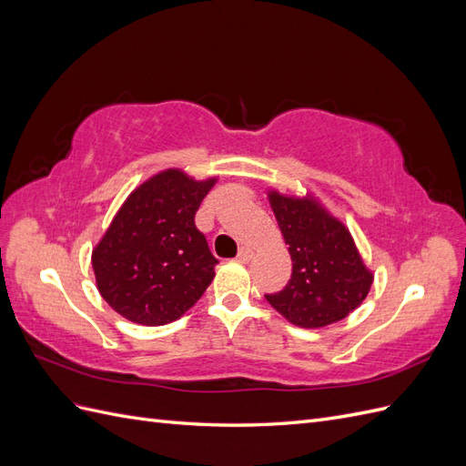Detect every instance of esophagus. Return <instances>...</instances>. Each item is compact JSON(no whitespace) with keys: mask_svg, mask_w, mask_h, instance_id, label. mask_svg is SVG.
Here are the masks:
<instances>
[{"mask_svg":"<svg viewBox=\"0 0 466 466\" xmlns=\"http://www.w3.org/2000/svg\"><path fill=\"white\" fill-rule=\"evenodd\" d=\"M252 255H255V252H252L248 247H241V248H238V255H237V260L238 262H248L250 258H252Z\"/></svg>","mask_w":466,"mask_h":466,"instance_id":"obj_1","label":"esophagus"}]
</instances>
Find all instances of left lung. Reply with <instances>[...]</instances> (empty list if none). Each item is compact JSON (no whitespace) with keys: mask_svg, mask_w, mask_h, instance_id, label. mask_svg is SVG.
<instances>
[{"mask_svg":"<svg viewBox=\"0 0 466 466\" xmlns=\"http://www.w3.org/2000/svg\"><path fill=\"white\" fill-rule=\"evenodd\" d=\"M281 235L289 245L291 279L264 298L301 329L342 320L368 298L373 274L365 268L350 231L315 198L268 194Z\"/></svg>","mask_w":466,"mask_h":466,"instance_id":"obj_1","label":"left lung"}]
</instances>
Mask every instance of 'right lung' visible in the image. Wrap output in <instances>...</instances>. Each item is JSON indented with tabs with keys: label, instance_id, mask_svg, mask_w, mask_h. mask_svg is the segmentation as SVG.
Listing matches in <instances>:
<instances>
[{
	"label": "right lung",
	"instance_id": "obj_1",
	"mask_svg": "<svg viewBox=\"0 0 466 466\" xmlns=\"http://www.w3.org/2000/svg\"><path fill=\"white\" fill-rule=\"evenodd\" d=\"M214 185L167 168L122 204L93 250L98 293L118 315L161 327L202 298L218 258L194 216Z\"/></svg>",
	"mask_w": 466,
	"mask_h": 466
}]
</instances>
